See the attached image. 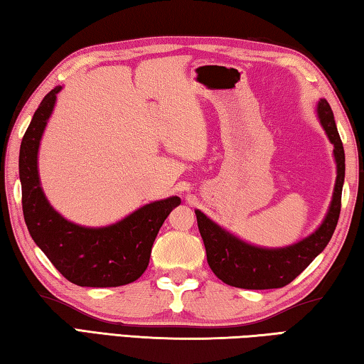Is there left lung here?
I'll return each instance as SVG.
<instances>
[{
    "instance_id": "obj_1",
    "label": "left lung",
    "mask_w": 364,
    "mask_h": 364,
    "mask_svg": "<svg viewBox=\"0 0 364 364\" xmlns=\"http://www.w3.org/2000/svg\"><path fill=\"white\" fill-rule=\"evenodd\" d=\"M316 112L323 129L326 131L331 144L334 145L337 177L329 211L315 233L292 246L265 250V247L245 243L214 224L198 209L195 211L203 243L206 247L208 264L214 275L224 283L243 289L283 288L307 269L311 260L326 247L333 237L341 214L342 186L343 177H346V153H343L333 110L326 99H320Z\"/></svg>"
}]
</instances>
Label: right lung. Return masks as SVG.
<instances>
[{
	"label": "right lung",
	"mask_w": 364,
	"mask_h": 364,
	"mask_svg": "<svg viewBox=\"0 0 364 364\" xmlns=\"http://www.w3.org/2000/svg\"><path fill=\"white\" fill-rule=\"evenodd\" d=\"M60 86L44 95L31 118L18 153L22 209L38 247L70 283L87 288H114L136 282L150 262L151 246L178 196L139 208L123 220L100 228L68 222L49 205L38 176L40 140L54 110Z\"/></svg>",
	"instance_id": "add662e5"
}]
</instances>
